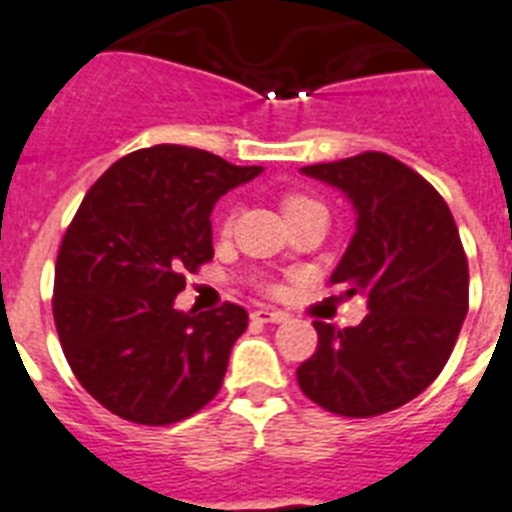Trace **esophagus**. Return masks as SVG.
Returning <instances> with one entry per match:
<instances>
[{
  "label": "esophagus",
  "instance_id": "1",
  "mask_svg": "<svg viewBox=\"0 0 512 512\" xmlns=\"http://www.w3.org/2000/svg\"><path fill=\"white\" fill-rule=\"evenodd\" d=\"M252 320L255 322H286L289 320V315L286 312H281V309H270V307H260L252 312Z\"/></svg>",
  "mask_w": 512,
  "mask_h": 512
}]
</instances>
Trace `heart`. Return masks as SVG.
<instances>
[{
  "instance_id": "b5f03b06",
  "label": "heart",
  "mask_w": 512,
  "mask_h": 512,
  "mask_svg": "<svg viewBox=\"0 0 512 512\" xmlns=\"http://www.w3.org/2000/svg\"><path fill=\"white\" fill-rule=\"evenodd\" d=\"M307 205H315V203H312V200H307V197H302V195H291L289 200H286V216H291V213H294V210H299V208H307ZM226 229H229V221H226Z\"/></svg>"
}]
</instances>
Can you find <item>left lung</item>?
<instances>
[{
  "mask_svg": "<svg viewBox=\"0 0 512 512\" xmlns=\"http://www.w3.org/2000/svg\"><path fill=\"white\" fill-rule=\"evenodd\" d=\"M302 174L349 197L356 231L330 283L362 294L369 315L343 330L315 322L320 343L296 380L333 414H388L432 385L466 320L458 226L440 192L388 153L315 163Z\"/></svg>",
  "mask_w": 512,
  "mask_h": 512,
  "instance_id": "1",
  "label": "left lung"
}]
</instances>
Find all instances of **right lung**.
<instances>
[{
    "label": "right lung",
    "instance_id": "add662e5",
    "mask_svg": "<svg viewBox=\"0 0 512 512\" xmlns=\"http://www.w3.org/2000/svg\"><path fill=\"white\" fill-rule=\"evenodd\" d=\"M263 166L153 145L119 158L77 208L54 270V322L72 372L111 414L182 422L216 398L247 312L174 307L213 260L210 213Z\"/></svg>",
    "mask_w": 512,
    "mask_h": 512
}]
</instances>
